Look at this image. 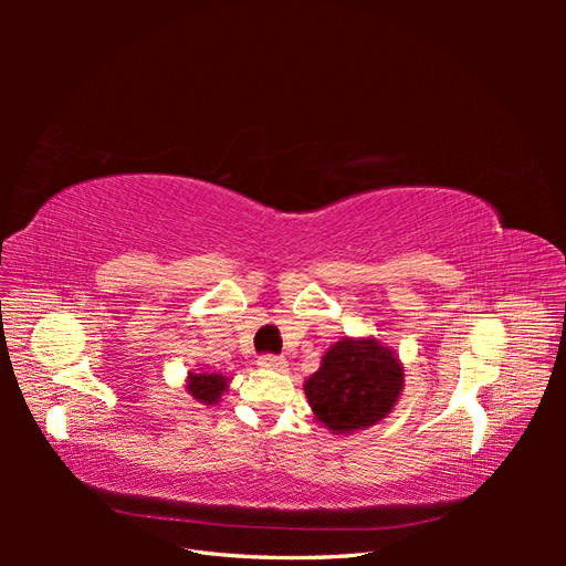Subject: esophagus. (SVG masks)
Wrapping results in <instances>:
<instances>
[{
	"instance_id": "1",
	"label": "esophagus",
	"mask_w": 566,
	"mask_h": 566,
	"mask_svg": "<svg viewBox=\"0 0 566 566\" xmlns=\"http://www.w3.org/2000/svg\"><path fill=\"white\" fill-rule=\"evenodd\" d=\"M260 364L262 368H266V370H285V366H287V361L283 356H276V354H264V356H260Z\"/></svg>"
}]
</instances>
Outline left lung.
<instances>
[{"mask_svg":"<svg viewBox=\"0 0 566 566\" xmlns=\"http://www.w3.org/2000/svg\"><path fill=\"white\" fill-rule=\"evenodd\" d=\"M401 389L399 356L373 337H342L304 382L316 420L337 434L366 430L387 418Z\"/></svg>","mask_w":566,"mask_h":566,"instance_id":"1","label":"left lung"}]
</instances>
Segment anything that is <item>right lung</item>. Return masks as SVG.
<instances>
[{
  "label": "right lung",
  "instance_id": "add662e5",
  "mask_svg": "<svg viewBox=\"0 0 566 566\" xmlns=\"http://www.w3.org/2000/svg\"><path fill=\"white\" fill-rule=\"evenodd\" d=\"M186 389L191 394L193 399H198V403H219L221 394L229 389V378L221 373H188L186 380Z\"/></svg>",
  "mask_w": 566,
  "mask_h": 566
}]
</instances>
